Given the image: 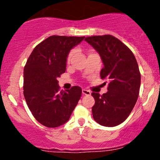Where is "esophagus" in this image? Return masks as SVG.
<instances>
[{"label":"esophagus","instance_id":"34e87169","mask_svg":"<svg viewBox=\"0 0 160 160\" xmlns=\"http://www.w3.org/2000/svg\"><path fill=\"white\" fill-rule=\"evenodd\" d=\"M82 94L85 95H91L90 91L87 90V89H82Z\"/></svg>","mask_w":160,"mask_h":160}]
</instances>
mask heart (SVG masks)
<instances>
[{
  "instance_id": "heart-1",
  "label": "heart",
  "mask_w": 160,
  "mask_h": 160,
  "mask_svg": "<svg viewBox=\"0 0 160 160\" xmlns=\"http://www.w3.org/2000/svg\"><path fill=\"white\" fill-rule=\"evenodd\" d=\"M74 50H71V52L68 53V56H67V62H69L70 61H71V58H72L73 55H74Z\"/></svg>"
}]
</instances>
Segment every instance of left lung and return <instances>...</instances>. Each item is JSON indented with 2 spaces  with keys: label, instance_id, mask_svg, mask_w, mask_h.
<instances>
[{
  "label": "left lung",
  "instance_id": "1",
  "mask_svg": "<svg viewBox=\"0 0 160 160\" xmlns=\"http://www.w3.org/2000/svg\"><path fill=\"white\" fill-rule=\"evenodd\" d=\"M85 40L100 55L104 64L101 78L108 80L107 93H92L95 101L93 119L104 126H118L129 116L139 95L141 74L136 58L127 46L110 34Z\"/></svg>",
  "mask_w": 160,
  "mask_h": 160
}]
</instances>
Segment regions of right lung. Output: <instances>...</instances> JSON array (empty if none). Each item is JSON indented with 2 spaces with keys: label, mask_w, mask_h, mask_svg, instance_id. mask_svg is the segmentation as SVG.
<instances>
[{
  "label": "right lung",
  "mask_w": 160,
  "mask_h": 160,
  "mask_svg": "<svg viewBox=\"0 0 160 160\" xmlns=\"http://www.w3.org/2000/svg\"><path fill=\"white\" fill-rule=\"evenodd\" d=\"M85 37L52 35L33 49L24 68V96L40 123L49 128L69 120L82 94L80 86L60 91L58 78L65 72L67 56Z\"/></svg>",
  "instance_id": "obj_1"
}]
</instances>
